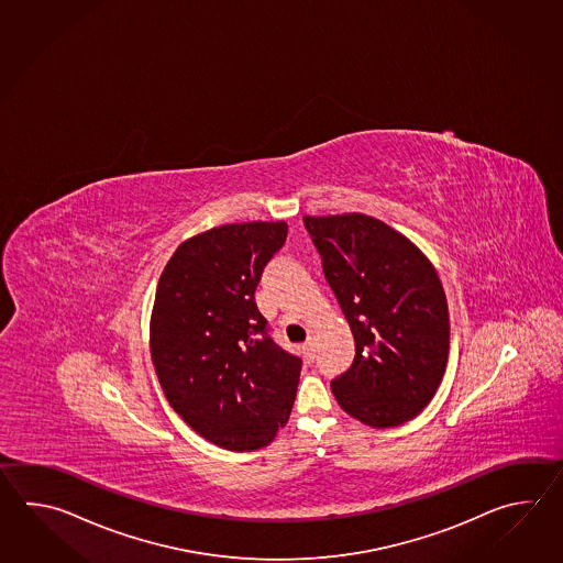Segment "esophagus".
Returning <instances> with one entry per match:
<instances>
[{"label": "esophagus", "mask_w": 563, "mask_h": 563, "mask_svg": "<svg viewBox=\"0 0 563 563\" xmlns=\"http://www.w3.org/2000/svg\"><path fill=\"white\" fill-rule=\"evenodd\" d=\"M301 350H303V356H306V358H316V344H313V340H308V342L301 346Z\"/></svg>", "instance_id": "1"}]
</instances>
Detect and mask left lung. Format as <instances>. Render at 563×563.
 I'll return each mask as SVG.
<instances>
[{
  "label": "left lung",
  "instance_id": "left-lung-1",
  "mask_svg": "<svg viewBox=\"0 0 563 563\" xmlns=\"http://www.w3.org/2000/svg\"><path fill=\"white\" fill-rule=\"evenodd\" d=\"M356 342L332 380L338 405L386 429L417 417L443 380L449 308L441 279L415 243L374 217H303Z\"/></svg>",
  "mask_w": 563,
  "mask_h": 563
}]
</instances>
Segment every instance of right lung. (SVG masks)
Wrapping results in <instances>:
<instances>
[{"instance_id":"add662e5","label":"right lung","mask_w":563,"mask_h":563,"mask_svg":"<svg viewBox=\"0 0 563 563\" xmlns=\"http://www.w3.org/2000/svg\"><path fill=\"white\" fill-rule=\"evenodd\" d=\"M287 238L284 221L233 223L180 243L156 286V376L192 431L255 451L286 424L301 358L277 346L255 289Z\"/></svg>"}]
</instances>
